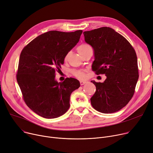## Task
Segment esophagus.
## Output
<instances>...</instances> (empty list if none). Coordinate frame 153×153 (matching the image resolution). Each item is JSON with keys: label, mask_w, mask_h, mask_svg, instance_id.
<instances>
[{"label": "esophagus", "mask_w": 153, "mask_h": 153, "mask_svg": "<svg viewBox=\"0 0 153 153\" xmlns=\"http://www.w3.org/2000/svg\"><path fill=\"white\" fill-rule=\"evenodd\" d=\"M79 82H80V85H85V83H86V81L80 80V81H79Z\"/></svg>", "instance_id": "esophagus-1"}]
</instances>
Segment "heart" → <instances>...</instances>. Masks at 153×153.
Returning a JSON list of instances; mask_svg holds the SVG:
<instances>
[{
    "mask_svg": "<svg viewBox=\"0 0 153 153\" xmlns=\"http://www.w3.org/2000/svg\"><path fill=\"white\" fill-rule=\"evenodd\" d=\"M88 47H89V46H88V45L82 44L77 48V51L80 54L81 53H82L83 51H85ZM67 59V56L65 57V59ZM73 74L75 76H76L77 78H82L84 77V74L83 72H82V71H74Z\"/></svg>",
    "mask_w": 153,
    "mask_h": 153,
    "instance_id": "obj_1",
    "label": "heart"
}]
</instances>
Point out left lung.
<instances>
[{"instance_id":"left-lung-1","label":"left lung","mask_w":153,"mask_h":153,"mask_svg":"<svg viewBox=\"0 0 153 153\" xmlns=\"http://www.w3.org/2000/svg\"><path fill=\"white\" fill-rule=\"evenodd\" d=\"M83 34L85 42L93 49V70L107 77L103 83L91 81L96 87L91 105L104 114L117 112L130 101L138 82L136 52L123 36L109 27Z\"/></svg>"}]
</instances>
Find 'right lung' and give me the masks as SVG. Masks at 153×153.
Returning a JSON list of instances; mask_svg holds the SVG:
<instances>
[{"label":"right lung","instance_id":"add662e5","mask_svg":"<svg viewBox=\"0 0 153 153\" xmlns=\"http://www.w3.org/2000/svg\"><path fill=\"white\" fill-rule=\"evenodd\" d=\"M82 32L49 31L31 41L21 52L18 84L26 105L44 118L54 119L64 114L70 107L71 93L80 86L75 78H67L59 83L55 77Z\"/></svg>","mask_w":153,"mask_h":153}]
</instances>
